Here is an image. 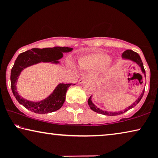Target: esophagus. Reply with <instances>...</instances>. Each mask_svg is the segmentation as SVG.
<instances>
[{"label": "esophagus", "mask_w": 158, "mask_h": 158, "mask_svg": "<svg viewBox=\"0 0 158 158\" xmlns=\"http://www.w3.org/2000/svg\"><path fill=\"white\" fill-rule=\"evenodd\" d=\"M87 80H91V81H94V77L91 76H89V75H83L82 76L80 80L78 81V84H82L85 81H87Z\"/></svg>", "instance_id": "esophagus-1"}]
</instances>
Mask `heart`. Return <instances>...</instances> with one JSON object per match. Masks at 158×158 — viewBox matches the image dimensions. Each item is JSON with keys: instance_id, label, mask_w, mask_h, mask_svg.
Listing matches in <instances>:
<instances>
[{"instance_id": "1", "label": "heart", "mask_w": 158, "mask_h": 158, "mask_svg": "<svg viewBox=\"0 0 158 158\" xmlns=\"http://www.w3.org/2000/svg\"><path fill=\"white\" fill-rule=\"evenodd\" d=\"M110 57L104 53L97 52L84 56L80 60V65L85 70H99L108 63Z\"/></svg>"}]
</instances>
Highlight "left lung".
Instances as JSON below:
<instances>
[{
    "label": "left lung",
    "mask_w": 158,
    "mask_h": 158,
    "mask_svg": "<svg viewBox=\"0 0 158 158\" xmlns=\"http://www.w3.org/2000/svg\"><path fill=\"white\" fill-rule=\"evenodd\" d=\"M122 57V59L130 60V61H132L134 62H135L136 64H137L140 67V68H141L142 73L144 75V77H146L145 76V70H144V66H143V63H142V61L141 58H140V57H139V55H138L137 52H135L131 50V49H127V50L124 51V52H123ZM144 92V89L142 90V93L141 94H140V96H139V98H138L137 100H136L135 102H134L130 106H128L127 108H126V109L122 110V111L112 112V111H103V110H102V109H99V108L96 106L94 103H93L92 100H91V99H92V96H90V98H88V105H89V106H90V109H91L94 111L97 112V113L101 114H103V115H106V116H117V115H119V114H124V112L127 111H128V110L131 109V108L135 107V106H137L138 104V103H139V101H140V100H141V99H142V96H143Z\"/></svg>",
    "instance_id": "8db88e82"
}]
</instances>
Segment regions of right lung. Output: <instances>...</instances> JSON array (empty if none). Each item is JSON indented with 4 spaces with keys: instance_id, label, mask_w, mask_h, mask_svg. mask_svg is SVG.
Returning a JSON list of instances; mask_svg holds the SVG:
<instances>
[{
    "instance_id": "1",
    "label": "right lung",
    "mask_w": 158,
    "mask_h": 158,
    "mask_svg": "<svg viewBox=\"0 0 158 158\" xmlns=\"http://www.w3.org/2000/svg\"><path fill=\"white\" fill-rule=\"evenodd\" d=\"M73 48L68 47H55L52 48H34L21 53L16 58L10 72V87L15 98L26 109L36 114H47L55 111L62 106L65 101L67 90L72 83H59L53 92L44 100L31 101L23 98L17 91L16 83L21 71L28 67L40 62L60 64L59 60L63 53L70 52Z\"/></svg>"
}]
</instances>
